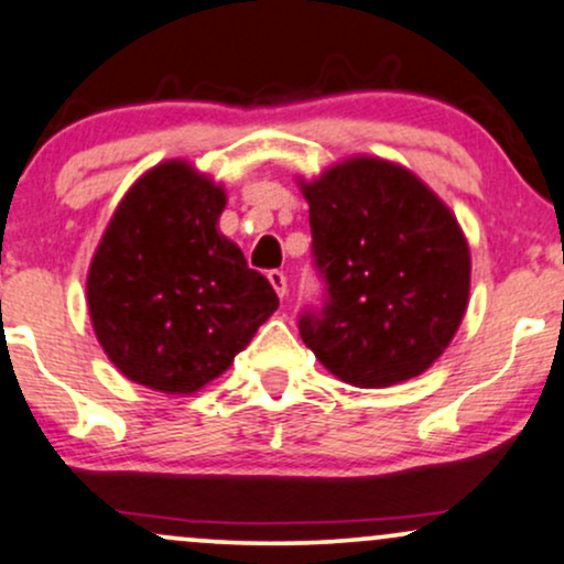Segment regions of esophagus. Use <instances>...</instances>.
<instances>
[{"instance_id": "34e87169", "label": "esophagus", "mask_w": 564, "mask_h": 564, "mask_svg": "<svg viewBox=\"0 0 564 564\" xmlns=\"http://www.w3.org/2000/svg\"><path fill=\"white\" fill-rule=\"evenodd\" d=\"M269 282H271V288H274V293L276 295H280V297H284V295H288V276H284L282 274V271H269Z\"/></svg>"}]
</instances>
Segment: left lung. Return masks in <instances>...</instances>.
<instances>
[{"label": "left lung", "instance_id": "obj_1", "mask_svg": "<svg viewBox=\"0 0 564 564\" xmlns=\"http://www.w3.org/2000/svg\"><path fill=\"white\" fill-rule=\"evenodd\" d=\"M322 306L297 329L343 382L388 388L448 348L469 295V248L452 210L412 171L348 158L303 182Z\"/></svg>", "mask_w": 564, "mask_h": 564}]
</instances>
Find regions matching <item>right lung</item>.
Masks as SVG:
<instances>
[{
	"mask_svg": "<svg viewBox=\"0 0 564 564\" xmlns=\"http://www.w3.org/2000/svg\"><path fill=\"white\" fill-rule=\"evenodd\" d=\"M227 195L189 163L165 161L126 192L86 276L108 359L161 393H195L227 372L280 306L267 276L218 231Z\"/></svg>",
	"mask_w": 564,
	"mask_h": 564,
	"instance_id": "1",
	"label": "right lung"
}]
</instances>
